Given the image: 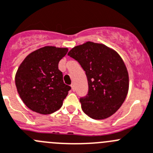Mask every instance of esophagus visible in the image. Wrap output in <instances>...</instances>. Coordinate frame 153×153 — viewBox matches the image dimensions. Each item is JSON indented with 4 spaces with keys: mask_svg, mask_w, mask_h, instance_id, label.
I'll return each mask as SVG.
<instances>
[{
    "mask_svg": "<svg viewBox=\"0 0 153 153\" xmlns=\"http://www.w3.org/2000/svg\"><path fill=\"white\" fill-rule=\"evenodd\" d=\"M71 90L73 91H75V85H74V84H71Z\"/></svg>",
    "mask_w": 153,
    "mask_h": 153,
    "instance_id": "esophagus-1",
    "label": "esophagus"
}]
</instances>
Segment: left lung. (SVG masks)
<instances>
[{
    "mask_svg": "<svg viewBox=\"0 0 153 153\" xmlns=\"http://www.w3.org/2000/svg\"><path fill=\"white\" fill-rule=\"evenodd\" d=\"M68 56L85 71L88 94L80 99L82 109L91 118L104 120L119 110L129 90V75L116 51L102 43L86 42L75 46Z\"/></svg>",
    "mask_w": 153,
    "mask_h": 153,
    "instance_id": "obj_1",
    "label": "left lung"
}]
</instances>
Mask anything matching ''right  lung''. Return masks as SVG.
Segmentation results:
<instances>
[{
	"mask_svg": "<svg viewBox=\"0 0 153 153\" xmlns=\"http://www.w3.org/2000/svg\"><path fill=\"white\" fill-rule=\"evenodd\" d=\"M68 48L47 46L33 51L24 59L15 75L20 98L28 108L50 114L62 106L71 87L64 84L59 62Z\"/></svg>",
	"mask_w": 153,
	"mask_h": 153,
	"instance_id": "right-lung-1",
	"label": "right lung"
}]
</instances>
